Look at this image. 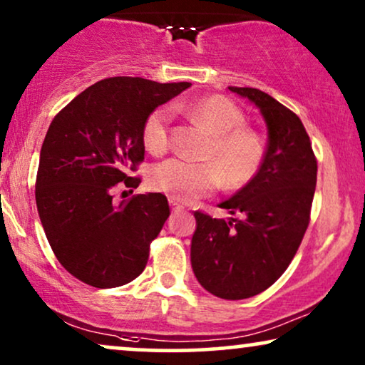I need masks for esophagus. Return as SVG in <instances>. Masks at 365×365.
Here are the masks:
<instances>
[{
  "label": "esophagus",
  "mask_w": 365,
  "mask_h": 365,
  "mask_svg": "<svg viewBox=\"0 0 365 365\" xmlns=\"http://www.w3.org/2000/svg\"><path fill=\"white\" fill-rule=\"evenodd\" d=\"M169 206H171L173 212H179V211H182V209H184L182 204L176 201V199H169Z\"/></svg>",
  "instance_id": "obj_1"
}]
</instances>
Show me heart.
Instances as JSON below:
<instances>
[{"label":"heart","instance_id":"b5f03b06","mask_svg":"<svg viewBox=\"0 0 365 365\" xmlns=\"http://www.w3.org/2000/svg\"><path fill=\"white\" fill-rule=\"evenodd\" d=\"M174 109L212 133L206 151L211 161L194 163L173 158L156 164L149 173V186L154 191L187 202L217 191L224 179L227 187L241 189L257 176L266 159V143L257 131L244 126L246 116L236 103L214 94L196 101L176 103ZM171 123L173 109L169 106H159L148 114L141 129L146 151L156 156L169 151Z\"/></svg>","mask_w":365,"mask_h":365}]
</instances>
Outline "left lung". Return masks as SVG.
Returning a JSON list of instances; mask_svg holds the SVG:
<instances>
[{
	"mask_svg": "<svg viewBox=\"0 0 365 365\" xmlns=\"http://www.w3.org/2000/svg\"><path fill=\"white\" fill-rule=\"evenodd\" d=\"M261 109L269 129L261 171L219 204L234 217L196 211L192 271L214 296L239 301L271 287L296 256L311 221L317 159L296 113L254 88H229Z\"/></svg>",
	"mask_w": 365,
	"mask_h": 365,
	"instance_id": "left-lung-1",
	"label": "left lung"
}]
</instances>
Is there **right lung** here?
<instances>
[{
	"label": "right lung",
	"mask_w": 365,
	"mask_h": 365,
	"mask_svg": "<svg viewBox=\"0 0 365 365\" xmlns=\"http://www.w3.org/2000/svg\"><path fill=\"white\" fill-rule=\"evenodd\" d=\"M191 83L116 76L98 81L49 124L36 174V206L54 256L88 286L118 287L146 267L149 247L169 217L161 192L114 204V189L141 182V129L148 114Z\"/></svg>",
	"instance_id": "add662e5"
}]
</instances>
